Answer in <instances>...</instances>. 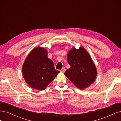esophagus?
Listing matches in <instances>:
<instances>
[{"instance_id": "esophagus-1", "label": "esophagus", "mask_w": 121, "mask_h": 121, "mask_svg": "<svg viewBox=\"0 0 121 121\" xmlns=\"http://www.w3.org/2000/svg\"><path fill=\"white\" fill-rule=\"evenodd\" d=\"M65 71H66V69H65V68L64 67V68H62V69L61 70L60 72H62V73H64V72H65Z\"/></svg>"}]
</instances>
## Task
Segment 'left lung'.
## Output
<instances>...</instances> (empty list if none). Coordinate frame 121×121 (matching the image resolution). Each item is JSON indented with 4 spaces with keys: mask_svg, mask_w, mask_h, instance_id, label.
Listing matches in <instances>:
<instances>
[{
    "mask_svg": "<svg viewBox=\"0 0 121 121\" xmlns=\"http://www.w3.org/2000/svg\"><path fill=\"white\" fill-rule=\"evenodd\" d=\"M67 61L70 65L64 73L75 86L80 89L89 86L95 80L97 70L90 55L83 47H74L69 50Z\"/></svg>",
    "mask_w": 121,
    "mask_h": 121,
    "instance_id": "obj_1",
    "label": "left lung"
}]
</instances>
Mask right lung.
Wrapping results in <instances>:
<instances>
[{
  "label": "right lung",
  "instance_id": "add662e5",
  "mask_svg": "<svg viewBox=\"0 0 121 121\" xmlns=\"http://www.w3.org/2000/svg\"><path fill=\"white\" fill-rule=\"evenodd\" d=\"M59 72L54 68L53 61L48 58L47 51L40 46L31 51L22 67L26 83L39 91L45 89Z\"/></svg>",
  "mask_w": 121,
  "mask_h": 121
}]
</instances>
